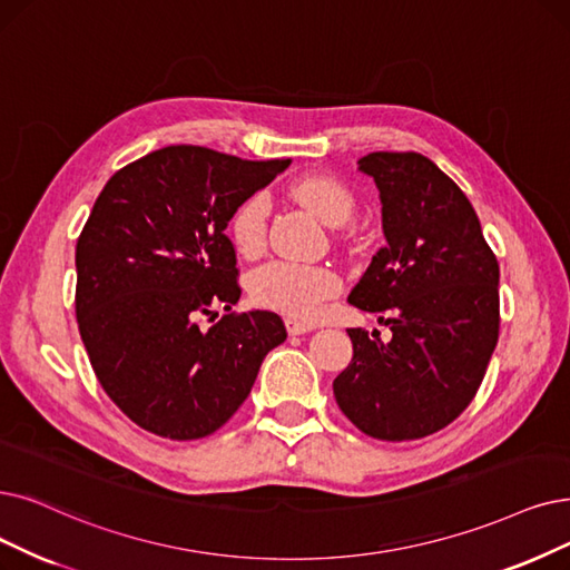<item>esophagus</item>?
<instances>
[{
    "label": "esophagus",
    "instance_id": "34e87169",
    "mask_svg": "<svg viewBox=\"0 0 570 570\" xmlns=\"http://www.w3.org/2000/svg\"><path fill=\"white\" fill-rule=\"evenodd\" d=\"M285 327H287L289 336H299V334H308V332H313V325L302 323V321H297V317H287V321H285Z\"/></svg>",
    "mask_w": 570,
    "mask_h": 570
}]
</instances>
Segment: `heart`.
Segmentation results:
<instances>
[{"mask_svg":"<svg viewBox=\"0 0 570 570\" xmlns=\"http://www.w3.org/2000/svg\"><path fill=\"white\" fill-rule=\"evenodd\" d=\"M289 196L317 219L341 226L355 210L351 189L330 175H306L289 185ZM268 203L262 194L245 198L229 222V234L240 255H257L266 238ZM249 297L259 306L281 311L302 321H313L323 304L341 289V281L330 266L273 259L257 266L247 278Z\"/></svg>","mask_w":570,"mask_h":570,"instance_id":"1","label":"heart"}]
</instances>
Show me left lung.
<instances>
[{
  "label": "left lung",
  "instance_id": "obj_1",
  "mask_svg": "<svg viewBox=\"0 0 570 570\" xmlns=\"http://www.w3.org/2000/svg\"><path fill=\"white\" fill-rule=\"evenodd\" d=\"M385 245L348 302L383 313L391 341L348 330L353 360L334 379L341 412L364 435L404 442L461 416L498 344V259L456 181L416 151H372Z\"/></svg>",
  "mask_w": 570,
  "mask_h": 570
}]
</instances>
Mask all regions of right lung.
Here are the masks:
<instances>
[{"label": "right lung", "instance_id": "add662e5", "mask_svg": "<svg viewBox=\"0 0 570 570\" xmlns=\"http://www.w3.org/2000/svg\"><path fill=\"white\" fill-rule=\"evenodd\" d=\"M289 166L208 147L156 149L114 173L77 240V323L94 372L121 412L168 440L229 421L262 362L287 338L271 311L200 315L240 297L226 236L245 198Z\"/></svg>", "mask_w": 570, "mask_h": 570}]
</instances>
